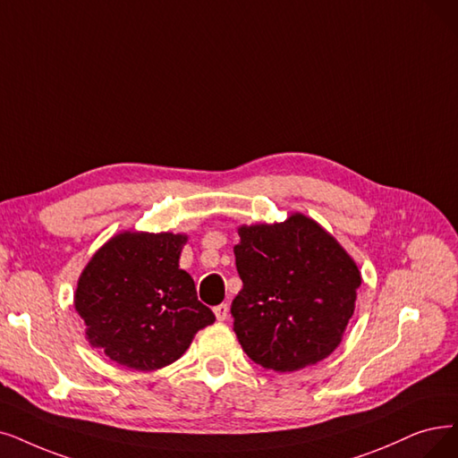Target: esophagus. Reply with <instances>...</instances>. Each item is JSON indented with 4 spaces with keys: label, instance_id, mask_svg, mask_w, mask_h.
Returning <instances> with one entry per match:
<instances>
[{
    "label": "esophagus",
    "instance_id": "esophagus-1",
    "mask_svg": "<svg viewBox=\"0 0 458 458\" xmlns=\"http://www.w3.org/2000/svg\"><path fill=\"white\" fill-rule=\"evenodd\" d=\"M214 314H216V319H217V321H225V319L229 318V306H227L225 302L217 304V306L214 308Z\"/></svg>",
    "mask_w": 458,
    "mask_h": 458
}]
</instances>
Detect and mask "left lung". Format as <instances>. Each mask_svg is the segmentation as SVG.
<instances>
[{
	"mask_svg": "<svg viewBox=\"0 0 458 458\" xmlns=\"http://www.w3.org/2000/svg\"><path fill=\"white\" fill-rule=\"evenodd\" d=\"M234 246L242 289L231 304L246 355L274 372H295L331 355L350 323L360 272L314 219L242 225Z\"/></svg>",
	"mask_w": 458,
	"mask_h": 458,
	"instance_id": "left-lung-1",
	"label": "left lung"
}]
</instances>
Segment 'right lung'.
Instances as JSON below:
<instances>
[{
  "label": "right lung",
  "mask_w": 458,
  "mask_h": 458,
  "mask_svg": "<svg viewBox=\"0 0 458 458\" xmlns=\"http://www.w3.org/2000/svg\"><path fill=\"white\" fill-rule=\"evenodd\" d=\"M186 234L125 231L103 244L82 270L75 310L86 338L133 370H157L184 355L197 331L212 325L193 278L182 270Z\"/></svg>",
  "instance_id": "right-lung-1"
}]
</instances>
